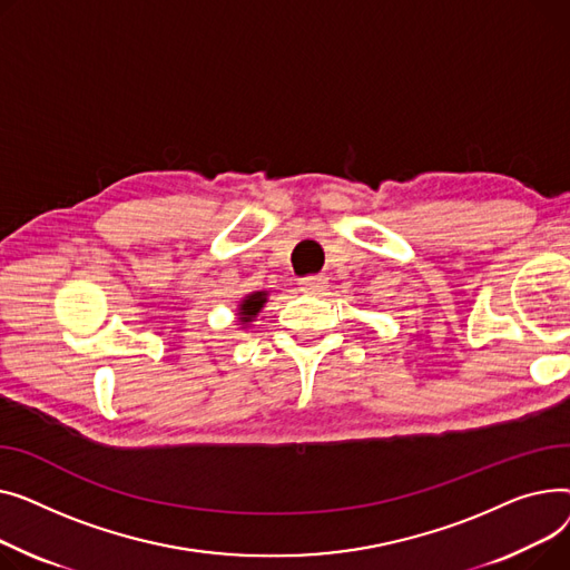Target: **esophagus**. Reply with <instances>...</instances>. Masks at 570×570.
<instances>
[{"label": "esophagus", "instance_id": "esophagus-1", "mask_svg": "<svg viewBox=\"0 0 570 570\" xmlns=\"http://www.w3.org/2000/svg\"><path fill=\"white\" fill-rule=\"evenodd\" d=\"M298 285H301V289H304L306 294H320L326 287V276H322V274L306 276V278L298 281Z\"/></svg>", "mask_w": 570, "mask_h": 570}]
</instances>
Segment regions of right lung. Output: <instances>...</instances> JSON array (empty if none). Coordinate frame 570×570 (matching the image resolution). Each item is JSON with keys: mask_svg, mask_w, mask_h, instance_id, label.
<instances>
[{"mask_svg": "<svg viewBox=\"0 0 570 570\" xmlns=\"http://www.w3.org/2000/svg\"><path fill=\"white\" fill-rule=\"evenodd\" d=\"M266 304V292H253L248 296H244V301L239 304V322L242 324H248L253 322V317L264 308Z\"/></svg>", "mask_w": 570, "mask_h": 570, "instance_id": "add662e5", "label": "right lung"}]
</instances>
